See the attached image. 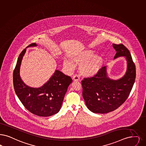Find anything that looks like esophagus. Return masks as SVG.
I'll use <instances>...</instances> for the list:
<instances>
[{
    "label": "esophagus",
    "mask_w": 146,
    "mask_h": 146,
    "mask_svg": "<svg viewBox=\"0 0 146 146\" xmlns=\"http://www.w3.org/2000/svg\"><path fill=\"white\" fill-rule=\"evenodd\" d=\"M79 77L78 76H73V81L74 82H78V81H79Z\"/></svg>",
    "instance_id": "obj_1"
}]
</instances>
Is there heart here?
I'll return each instance as SVG.
<instances>
[{
  "label": "heart",
  "instance_id": "heart-1",
  "mask_svg": "<svg viewBox=\"0 0 146 146\" xmlns=\"http://www.w3.org/2000/svg\"><path fill=\"white\" fill-rule=\"evenodd\" d=\"M70 58H64L63 64L69 70H72L74 62L80 64L79 71L80 74L85 77L91 78L97 76L103 69L105 60L100 55L95 54V52L90 49H84L70 55Z\"/></svg>",
  "mask_w": 146,
  "mask_h": 146
}]
</instances>
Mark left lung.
I'll return each mask as SVG.
<instances>
[{
	"label": "left lung",
	"mask_w": 146,
	"mask_h": 146,
	"mask_svg": "<svg viewBox=\"0 0 146 146\" xmlns=\"http://www.w3.org/2000/svg\"><path fill=\"white\" fill-rule=\"evenodd\" d=\"M112 46L116 51L114 59L124 56L126 60L124 75L117 80L111 79L105 66L97 76L82 82L85 104L96 113H106L116 110L127 99L134 84L135 66L128 49L122 44H113Z\"/></svg>",
	"instance_id": "obj_1"
}]
</instances>
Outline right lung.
<instances>
[{
	"label": "right lung",
	"instance_id": "1",
	"mask_svg": "<svg viewBox=\"0 0 146 146\" xmlns=\"http://www.w3.org/2000/svg\"><path fill=\"white\" fill-rule=\"evenodd\" d=\"M37 46L35 43H32L20 54L13 74V86L18 98L28 110L38 116H50L60 111L72 79L61 71L55 70L49 79L40 88L26 85L20 76L21 65L27 48Z\"/></svg>",
	"mask_w": 146,
	"mask_h": 146
}]
</instances>
